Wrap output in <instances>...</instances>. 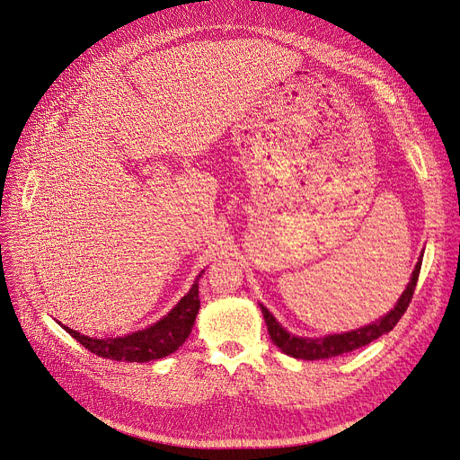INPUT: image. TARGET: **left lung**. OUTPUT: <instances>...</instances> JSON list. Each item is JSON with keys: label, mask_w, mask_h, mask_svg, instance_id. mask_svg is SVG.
Segmentation results:
<instances>
[{"label": "left lung", "mask_w": 460, "mask_h": 460, "mask_svg": "<svg viewBox=\"0 0 460 460\" xmlns=\"http://www.w3.org/2000/svg\"><path fill=\"white\" fill-rule=\"evenodd\" d=\"M420 268H422V255L414 266V271L411 275V282L407 284L405 291L402 294V297L398 299L396 306L384 315L380 321H376L372 324H367L363 328L352 330V332H345V333H333V336H326V338H297V336H291L289 332H286L277 319L268 312V308H262L266 324H268V332L271 336V341L288 356L291 358H297V359H326V358H336L347 352H352L359 347L368 345L370 341L378 340L384 333L391 332L398 321L402 319V315L405 314L412 294H414V288H416V280H419L420 275Z\"/></svg>", "instance_id": "1"}]
</instances>
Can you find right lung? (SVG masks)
Here are the masks:
<instances>
[{
	"instance_id": "right-lung-1",
	"label": "right lung",
	"mask_w": 460,
	"mask_h": 460,
	"mask_svg": "<svg viewBox=\"0 0 460 460\" xmlns=\"http://www.w3.org/2000/svg\"><path fill=\"white\" fill-rule=\"evenodd\" d=\"M203 273V271H201ZM201 273L196 277L189 294L171 310L169 315H164L161 321L152 324L146 330H139L124 338H106L97 340L90 336H82L80 332L64 326V330L73 336L82 347L90 352L108 358L113 361H128V363H145L152 359H159L172 354L185 343L189 333L192 330L196 314L199 310V297H198V280Z\"/></svg>"
}]
</instances>
